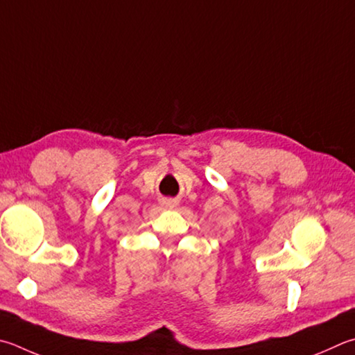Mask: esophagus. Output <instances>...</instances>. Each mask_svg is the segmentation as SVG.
I'll use <instances>...</instances> for the list:
<instances>
[{
	"label": "esophagus",
	"mask_w": 355,
	"mask_h": 355,
	"mask_svg": "<svg viewBox=\"0 0 355 355\" xmlns=\"http://www.w3.org/2000/svg\"><path fill=\"white\" fill-rule=\"evenodd\" d=\"M161 205H163L167 209H172L177 206V200L171 198V197H164V198H161Z\"/></svg>",
	"instance_id": "34e87169"
}]
</instances>
